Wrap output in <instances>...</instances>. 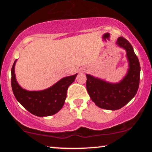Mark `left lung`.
<instances>
[{
  "label": "left lung",
  "instance_id": "1",
  "mask_svg": "<svg viewBox=\"0 0 152 152\" xmlns=\"http://www.w3.org/2000/svg\"><path fill=\"white\" fill-rule=\"evenodd\" d=\"M116 44L126 51L129 70L124 78L116 83L106 82L86 74V89L96 106L107 110H117L134 98L139 88L140 64L132 44L126 38L119 37Z\"/></svg>",
  "mask_w": 152,
  "mask_h": 152
}]
</instances>
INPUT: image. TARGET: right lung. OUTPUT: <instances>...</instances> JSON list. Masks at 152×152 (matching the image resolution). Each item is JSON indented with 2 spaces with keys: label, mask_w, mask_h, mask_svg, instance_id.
Here are the masks:
<instances>
[{
  "label": "right lung",
  "mask_w": 152,
  "mask_h": 152,
  "mask_svg": "<svg viewBox=\"0 0 152 152\" xmlns=\"http://www.w3.org/2000/svg\"><path fill=\"white\" fill-rule=\"evenodd\" d=\"M11 69V86L15 99L25 109L37 116H48L56 114L64 106L69 86L74 81L77 74L61 78L60 81L45 90H25L16 81L15 65Z\"/></svg>",
  "instance_id": "right-lung-1"
}]
</instances>
